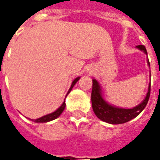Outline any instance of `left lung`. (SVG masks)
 Returning a JSON list of instances; mask_svg holds the SVG:
<instances>
[{"label": "left lung", "mask_w": 160, "mask_h": 160, "mask_svg": "<svg viewBox=\"0 0 160 160\" xmlns=\"http://www.w3.org/2000/svg\"><path fill=\"white\" fill-rule=\"evenodd\" d=\"M136 47L139 50L144 52L147 54V51L144 45H137ZM148 64L150 65L149 61H148ZM150 95H151V84L149 86V91L144 101L141 104H139L138 106L132 108H116L108 104L107 102L102 99L100 85L95 79H92V95H91L92 109L100 119L109 124H114V125L124 124L134 118L135 117H137L146 107L150 99Z\"/></svg>", "instance_id": "obj_1"}]
</instances>
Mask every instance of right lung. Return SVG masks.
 Instances as JSON below:
<instances>
[{
	"instance_id": "obj_1",
	"label": "right lung",
	"mask_w": 160,
	"mask_h": 160,
	"mask_svg": "<svg viewBox=\"0 0 160 160\" xmlns=\"http://www.w3.org/2000/svg\"><path fill=\"white\" fill-rule=\"evenodd\" d=\"M78 80H79V77H77V78H76V79L73 81V83H72V84H71V87L69 88V90H68V93H69V92H70V91L72 90V88H73V86L76 84V83H77ZM65 107H66V103H65L64 102H63V104H62L60 107L58 108L56 111H54L53 113L49 114V115H46V116H43V117H42V118H40L34 119V121H35V122H37V123H45V122H49V121H52V120L55 119V118H57L58 116L63 112Z\"/></svg>"
}]
</instances>
